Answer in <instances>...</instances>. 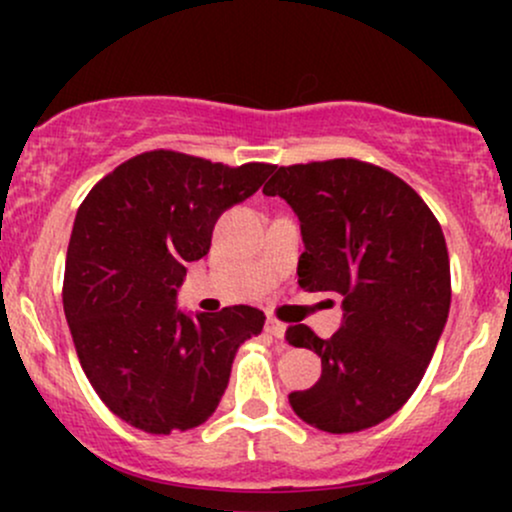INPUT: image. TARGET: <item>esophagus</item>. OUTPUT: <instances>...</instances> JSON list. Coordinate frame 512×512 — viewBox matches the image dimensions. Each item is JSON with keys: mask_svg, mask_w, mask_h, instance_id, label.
I'll return each mask as SVG.
<instances>
[{"mask_svg": "<svg viewBox=\"0 0 512 512\" xmlns=\"http://www.w3.org/2000/svg\"><path fill=\"white\" fill-rule=\"evenodd\" d=\"M267 332L272 334V337L281 339V337H284V332H286V325H284V322H281V320H276V317L269 315V317H267Z\"/></svg>", "mask_w": 512, "mask_h": 512, "instance_id": "34e87169", "label": "esophagus"}]
</instances>
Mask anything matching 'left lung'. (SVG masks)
<instances>
[{"instance_id": "left-lung-1", "label": "left lung", "mask_w": 512, "mask_h": 512, "mask_svg": "<svg viewBox=\"0 0 512 512\" xmlns=\"http://www.w3.org/2000/svg\"><path fill=\"white\" fill-rule=\"evenodd\" d=\"M264 195L301 221L298 286L342 298L332 339L291 325L286 342L313 349L322 375L289 402L327 433L370 428L414 395L450 310V257L428 204L390 170L332 158L281 166Z\"/></svg>"}]
</instances>
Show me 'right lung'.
I'll return each instance as SVG.
<instances>
[{
	"label": "right lung",
	"instance_id": "right-lung-1",
	"mask_svg": "<svg viewBox=\"0 0 512 512\" xmlns=\"http://www.w3.org/2000/svg\"><path fill=\"white\" fill-rule=\"evenodd\" d=\"M274 168L144 151L81 202L64 267V315L88 383L129 426L168 436L204 424L238 346L262 332V310L231 305L187 317L175 291L185 264L209 252L216 219L255 195Z\"/></svg>",
	"mask_w": 512,
	"mask_h": 512
}]
</instances>
